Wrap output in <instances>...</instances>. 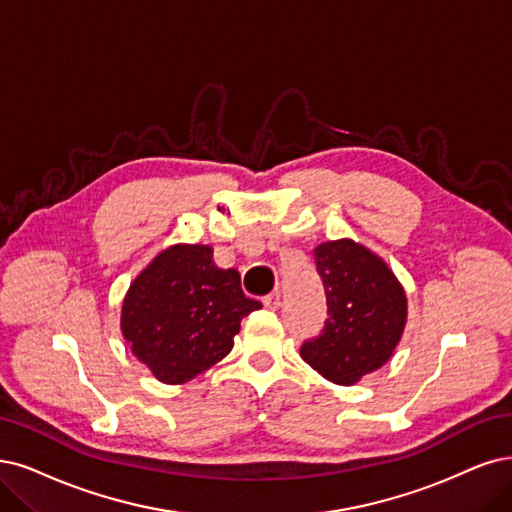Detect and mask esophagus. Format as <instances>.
<instances>
[{
    "mask_svg": "<svg viewBox=\"0 0 512 512\" xmlns=\"http://www.w3.org/2000/svg\"><path fill=\"white\" fill-rule=\"evenodd\" d=\"M263 308L278 310V308H280V295H278V293H272V295H268V297H263Z\"/></svg>",
    "mask_w": 512,
    "mask_h": 512,
    "instance_id": "obj_1",
    "label": "esophagus"
}]
</instances>
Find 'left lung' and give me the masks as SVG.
<instances>
[{"instance_id":"1","label":"left lung","mask_w":512,"mask_h":512,"mask_svg":"<svg viewBox=\"0 0 512 512\" xmlns=\"http://www.w3.org/2000/svg\"><path fill=\"white\" fill-rule=\"evenodd\" d=\"M329 318L301 358L325 380L354 386L382 369L407 325V295L388 263L352 238L320 242L314 249Z\"/></svg>"}]
</instances>
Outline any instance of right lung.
Masks as SVG:
<instances>
[{"instance_id": "obj_1", "label": "right lung", "mask_w": 512, "mask_h": 512, "mask_svg": "<svg viewBox=\"0 0 512 512\" xmlns=\"http://www.w3.org/2000/svg\"><path fill=\"white\" fill-rule=\"evenodd\" d=\"M259 308L234 268L215 266L213 246L173 244L130 282L120 329L151 375L175 386L223 361L240 320Z\"/></svg>"}]
</instances>
